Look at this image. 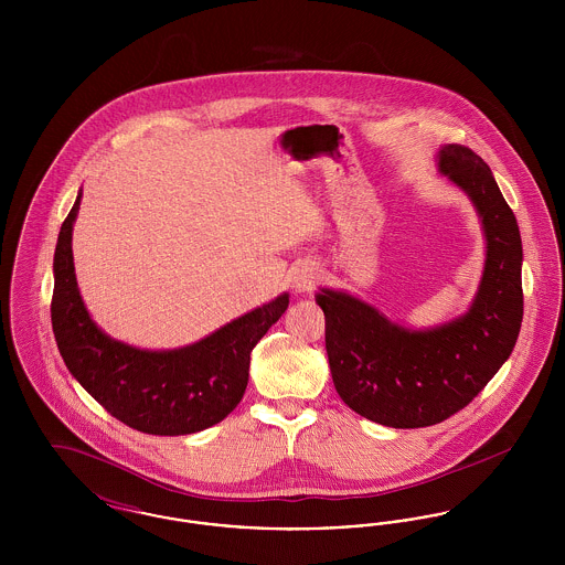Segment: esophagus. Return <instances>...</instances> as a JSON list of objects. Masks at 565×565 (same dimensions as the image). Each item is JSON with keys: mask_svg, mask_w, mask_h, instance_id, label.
<instances>
[{"mask_svg": "<svg viewBox=\"0 0 565 565\" xmlns=\"http://www.w3.org/2000/svg\"><path fill=\"white\" fill-rule=\"evenodd\" d=\"M318 279H320L318 269H313L311 265H302V267H298V269H295V273H292V288H295L298 295L311 292V290L316 288Z\"/></svg>", "mask_w": 565, "mask_h": 565, "instance_id": "obj_1", "label": "esophagus"}]
</instances>
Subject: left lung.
Returning <instances> with one entry per match:
<instances>
[{
  "mask_svg": "<svg viewBox=\"0 0 565 565\" xmlns=\"http://www.w3.org/2000/svg\"><path fill=\"white\" fill-rule=\"evenodd\" d=\"M436 164L470 199L483 228V275L468 311L408 328L350 292L320 288L316 295L339 396L387 428L434 426L472 403L509 360L523 320L519 224L491 169L457 143L440 146Z\"/></svg>",
  "mask_w": 565,
  "mask_h": 565,
  "instance_id": "left-lung-1",
  "label": "left lung"
}]
</instances>
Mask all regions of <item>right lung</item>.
Wrapping results in <instances>:
<instances>
[{"instance_id":"obj_1","label":"right lung","mask_w":565,"mask_h":565,"mask_svg":"<svg viewBox=\"0 0 565 565\" xmlns=\"http://www.w3.org/2000/svg\"><path fill=\"white\" fill-rule=\"evenodd\" d=\"M81 199L82 190L54 249L51 318L65 366L111 417L134 430L184 436L220 424L242 403L249 353L284 316L290 295L178 350H141L111 339L93 322L76 281L72 233Z\"/></svg>"}]
</instances>
